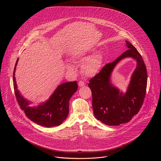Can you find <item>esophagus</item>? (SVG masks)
<instances>
[{
	"label": "esophagus",
	"mask_w": 161,
	"mask_h": 161,
	"mask_svg": "<svg viewBox=\"0 0 161 161\" xmlns=\"http://www.w3.org/2000/svg\"><path fill=\"white\" fill-rule=\"evenodd\" d=\"M85 83L83 81H80L79 82H78V85H79V86L80 87H82V86H85Z\"/></svg>",
	"instance_id": "obj_1"
}]
</instances>
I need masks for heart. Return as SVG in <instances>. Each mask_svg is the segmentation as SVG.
I'll return each mask as SVG.
<instances>
[{
	"instance_id": "obj_1",
	"label": "heart",
	"mask_w": 161,
	"mask_h": 161,
	"mask_svg": "<svg viewBox=\"0 0 161 161\" xmlns=\"http://www.w3.org/2000/svg\"><path fill=\"white\" fill-rule=\"evenodd\" d=\"M95 50H90L87 52L79 54L74 58L75 61L82 62L81 66V72L85 76L93 77L96 76L101 70L103 63V57L100 53H96L92 55ZM66 68L69 71H73L74 67L71 64H67Z\"/></svg>"
}]
</instances>
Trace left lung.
Returning a JSON list of instances; mask_svg holds the SVG:
<instances>
[{
	"label": "left lung",
	"mask_w": 161,
	"mask_h": 161,
	"mask_svg": "<svg viewBox=\"0 0 161 161\" xmlns=\"http://www.w3.org/2000/svg\"><path fill=\"white\" fill-rule=\"evenodd\" d=\"M125 42L128 49L103 66L88 85L92 91L94 115L107 125L117 126L129 122L139 112L146 93L147 74L144 60L137 49L129 41ZM126 57L134 58L138 64L126 93L123 94L111 83L110 76L116 64Z\"/></svg>",
	"instance_id": "8db88e82"
}]
</instances>
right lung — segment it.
Instances as JSON below:
<instances>
[{"label":"right lung","instance_id":"1","mask_svg":"<svg viewBox=\"0 0 161 161\" xmlns=\"http://www.w3.org/2000/svg\"><path fill=\"white\" fill-rule=\"evenodd\" d=\"M17 59L13 72V82L15 95L20 108L26 117L34 123L46 127L58 126L67 118L69 112V102L78 90L76 81L67 82L59 85L49 99L37 106H30L31 103L19 93L15 78Z\"/></svg>","mask_w":161,"mask_h":161}]
</instances>
